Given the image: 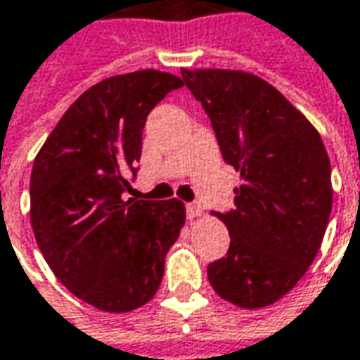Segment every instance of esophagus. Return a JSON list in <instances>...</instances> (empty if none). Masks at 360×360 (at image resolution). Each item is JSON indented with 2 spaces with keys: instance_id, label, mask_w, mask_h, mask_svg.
I'll return each instance as SVG.
<instances>
[{
  "instance_id": "esophagus-1",
  "label": "esophagus",
  "mask_w": 360,
  "mask_h": 360,
  "mask_svg": "<svg viewBox=\"0 0 360 360\" xmlns=\"http://www.w3.org/2000/svg\"><path fill=\"white\" fill-rule=\"evenodd\" d=\"M185 211H187V219H195L201 215V205L199 203H187L185 205Z\"/></svg>"
}]
</instances>
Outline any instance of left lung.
<instances>
[{
	"label": "left lung",
	"mask_w": 360,
	"mask_h": 360,
	"mask_svg": "<svg viewBox=\"0 0 360 360\" xmlns=\"http://www.w3.org/2000/svg\"><path fill=\"white\" fill-rule=\"evenodd\" d=\"M181 77L211 119L225 163L245 181L235 207L217 213L231 245L207 266L209 283L241 309L273 304L307 273L327 231V149L303 113L257 75L181 69Z\"/></svg>",
	"instance_id": "obj_1"
}]
</instances>
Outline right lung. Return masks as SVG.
Masks as SVG:
<instances>
[{
  "label": "right lung",
  "mask_w": 360,
  "mask_h": 360,
  "mask_svg": "<svg viewBox=\"0 0 360 360\" xmlns=\"http://www.w3.org/2000/svg\"><path fill=\"white\" fill-rule=\"evenodd\" d=\"M181 85L153 69L99 81L65 111L33 161L35 241L57 279L107 313L153 299L185 223L177 199H123L127 177L139 171L147 115Z\"/></svg>",
  "instance_id": "obj_1"
}]
</instances>
